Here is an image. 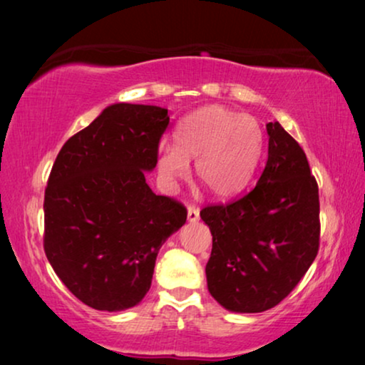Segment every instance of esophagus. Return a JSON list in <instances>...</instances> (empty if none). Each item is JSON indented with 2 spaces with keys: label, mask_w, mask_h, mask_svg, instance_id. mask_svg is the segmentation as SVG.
Returning <instances> with one entry per match:
<instances>
[{
  "label": "esophagus",
  "mask_w": 365,
  "mask_h": 365,
  "mask_svg": "<svg viewBox=\"0 0 365 365\" xmlns=\"http://www.w3.org/2000/svg\"><path fill=\"white\" fill-rule=\"evenodd\" d=\"M187 221L189 222L199 221V209L196 206H189L187 207Z\"/></svg>",
  "instance_id": "esophagus-1"
}]
</instances>
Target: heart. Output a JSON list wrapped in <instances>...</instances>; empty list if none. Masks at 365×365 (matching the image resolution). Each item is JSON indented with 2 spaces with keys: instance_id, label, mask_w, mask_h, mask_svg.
Masks as SVG:
<instances>
[{
  "instance_id": "heart-1",
  "label": "heart",
  "mask_w": 365,
  "mask_h": 365,
  "mask_svg": "<svg viewBox=\"0 0 365 365\" xmlns=\"http://www.w3.org/2000/svg\"><path fill=\"white\" fill-rule=\"evenodd\" d=\"M261 124L249 114L224 106H204L174 129V146L158 149V171L166 181L189 174L194 161L197 182L216 197H231L251 182L262 153Z\"/></svg>"
}]
</instances>
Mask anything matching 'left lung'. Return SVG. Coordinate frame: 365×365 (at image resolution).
<instances>
[{"instance_id": "obj_1", "label": "left lung", "mask_w": 365, "mask_h": 365, "mask_svg": "<svg viewBox=\"0 0 365 365\" xmlns=\"http://www.w3.org/2000/svg\"><path fill=\"white\" fill-rule=\"evenodd\" d=\"M266 129L267 163L254 189L201 211L212 234L207 289L231 312L277 306L319 251V187L306 153L277 121Z\"/></svg>"}]
</instances>
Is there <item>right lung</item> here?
I'll list each match as a JSON object with an SVG mask.
<instances>
[{
    "instance_id": "obj_1",
    "label": "right lung",
    "mask_w": 365,
    "mask_h": 365,
    "mask_svg": "<svg viewBox=\"0 0 365 365\" xmlns=\"http://www.w3.org/2000/svg\"><path fill=\"white\" fill-rule=\"evenodd\" d=\"M168 109L118 103L64 143L44 191V252L86 306L134 307L151 287L166 239L186 222L181 202L156 196L144 174L158 164Z\"/></svg>"
}]
</instances>
